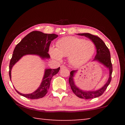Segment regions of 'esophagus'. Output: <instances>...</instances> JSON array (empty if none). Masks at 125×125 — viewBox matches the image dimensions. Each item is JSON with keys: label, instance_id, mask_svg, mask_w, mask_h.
<instances>
[{"label": "esophagus", "instance_id": "obj_1", "mask_svg": "<svg viewBox=\"0 0 125 125\" xmlns=\"http://www.w3.org/2000/svg\"><path fill=\"white\" fill-rule=\"evenodd\" d=\"M61 69H63V68H67V67L65 66V65H61Z\"/></svg>", "mask_w": 125, "mask_h": 125}]
</instances>
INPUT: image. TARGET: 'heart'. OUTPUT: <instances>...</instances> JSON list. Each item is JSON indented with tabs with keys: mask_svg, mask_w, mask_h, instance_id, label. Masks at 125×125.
<instances>
[{
	"mask_svg": "<svg viewBox=\"0 0 125 125\" xmlns=\"http://www.w3.org/2000/svg\"><path fill=\"white\" fill-rule=\"evenodd\" d=\"M56 48L50 50L51 56L57 60L62 57L68 56V61L74 67H79L86 63L94 54V43L88 40L75 36H67L58 40Z\"/></svg>",
	"mask_w": 125,
	"mask_h": 125,
	"instance_id": "obj_1",
	"label": "heart"
}]
</instances>
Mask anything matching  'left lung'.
Listing matches in <instances>:
<instances>
[{
    "mask_svg": "<svg viewBox=\"0 0 125 125\" xmlns=\"http://www.w3.org/2000/svg\"><path fill=\"white\" fill-rule=\"evenodd\" d=\"M79 35L84 36L89 38L92 41L94 42L96 48V54L95 57V59L94 60H96L103 63L104 65H105L107 68L109 69V78L108 81L105 84V85L103 86L100 89L96 91H93V92H85L82 90H80L79 88H77L75 85L74 82L73 78L74 73L75 72V71H72L71 72L69 78V83L70 84L71 88L73 92L74 93L75 95L82 99H89L95 98L97 97L101 96L105 91L106 89L107 86L110 83L112 78V72H113V65H112L111 61V57L110 53L109 48L105 44L104 42L101 40L100 37H99L97 36L90 34L89 33H78Z\"/></svg>",
    "mask_w": 125,
    "mask_h": 125,
    "instance_id": "obj_1",
    "label": "left lung"
}]
</instances>
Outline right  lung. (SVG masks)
<instances>
[{
    "label": "right lung",
    "mask_w": 125,
    "mask_h": 125,
    "mask_svg": "<svg viewBox=\"0 0 125 125\" xmlns=\"http://www.w3.org/2000/svg\"><path fill=\"white\" fill-rule=\"evenodd\" d=\"M58 37L54 33L47 34L38 31H32L23 38L16 46L13 51L12 58L9 64V77L11 80V71L12 67L23 56L26 54H37L42 58H49L50 56L48 52L51 41ZM60 69V67L57 69H46L45 75L37 89L31 94H23L18 91L16 92L25 98L31 99H37L43 98L47 94L50 88V82L52 77L56 75Z\"/></svg>",
    "instance_id": "1"
}]
</instances>
